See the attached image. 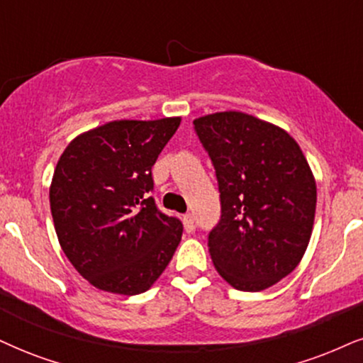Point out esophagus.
Returning <instances> with one entry per match:
<instances>
[{
	"label": "esophagus",
	"instance_id": "obj_1",
	"mask_svg": "<svg viewBox=\"0 0 363 363\" xmlns=\"http://www.w3.org/2000/svg\"><path fill=\"white\" fill-rule=\"evenodd\" d=\"M183 227H185L186 232H191L195 229V220L191 213H185V216H183Z\"/></svg>",
	"mask_w": 363,
	"mask_h": 363
}]
</instances>
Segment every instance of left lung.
<instances>
[{"label": "left lung", "mask_w": 363, "mask_h": 363, "mask_svg": "<svg viewBox=\"0 0 363 363\" xmlns=\"http://www.w3.org/2000/svg\"><path fill=\"white\" fill-rule=\"evenodd\" d=\"M194 126L216 168L220 220L208 234L213 266L235 289L262 291L294 271L310 242L316 182L284 129L225 111Z\"/></svg>", "instance_id": "left-lung-1"}]
</instances>
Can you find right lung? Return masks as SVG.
<instances>
[{
  "instance_id": "add662e5",
  "label": "right lung",
  "mask_w": 363,
  "mask_h": 363,
  "mask_svg": "<svg viewBox=\"0 0 363 363\" xmlns=\"http://www.w3.org/2000/svg\"><path fill=\"white\" fill-rule=\"evenodd\" d=\"M180 121H111L79 134L58 160L50 185L58 242L97 289L145 293L180 244L182 222L150 196L151 168Z\"/></svg>"
}]
</instances>
